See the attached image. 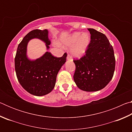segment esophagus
<instances>
[{"instance_id": "obj_1", "label": "esophagus", "mask_w": 132, "mask_h": 132, "mask_svg": "<svg viewBox=\"0 0 132 132\" xmlns=\"http://www.w3.org/2000/svg\"><path fill=\"white\" fill-rule=\"evenodd\" d=\"M67 59H68V60H70V61H72V57L70 55L68 54V56H67Z\"/></svg>"}]
</instances>
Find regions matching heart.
Wrapping results in <instances>:
<instances>
[{
    "instance_id": "obj_1",
    "label": "heart",
    "mask_w": 132,
    "mask_h": 132,
    "mask_svg": "<svg viewBox=\"0 0 132 132\" xmlns=\"http://www.w3.org/2000/svg\"><path fill=\"white\" fill-rule=\"evenodd\" d=\"M90 42V36L87 32H76L71 35L63 41L66 46H72L71 53L76 57H80L83 56Z\"/></svg>"
}]
</instances>
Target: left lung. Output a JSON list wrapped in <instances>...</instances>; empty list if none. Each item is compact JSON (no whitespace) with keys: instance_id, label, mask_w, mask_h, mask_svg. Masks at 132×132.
Wrapping results in <instances>:
<instances>
[{"instance_id":"obj_1","label":"left lung","mask_w":132,"mask_h":132,"mask_svg":"<svg viewBox=\"0 0 132 132\" xmlns=\"http://www.w3.org/2000/svg\"><path fill=\"white\" fill-rule=\"evenodd\" d=\"M90 42L86 54L73 60L76 70L73 79L80 90L97 91L104 88L112 79L115 68L113 49L105 35L88 28Z\"/></svg>"}]
</instances>
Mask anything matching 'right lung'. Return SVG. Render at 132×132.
<instances>
[{
  "label": "right lung",
  "instance_id": "obj_1",
  "mask_svg": "<svg viewBox=\"0 0 132 132\" xmlns=\"http://www.w3.org/2000/svg\"><path fill=\"white\" fill-rule=\"evenodd\" d=\"M32 38H38L50 48L47 30H34L28 32L18 46L14 59L15 70L17 79L24 89L31 94L42 96L50 93L54 88L58 72L66 61L67 53L61 57H55L51 52L35 61L27 57V46Z\"/></svg>",
  "mask_w": 132,
  "mask_h": 132
}]
</instances>
